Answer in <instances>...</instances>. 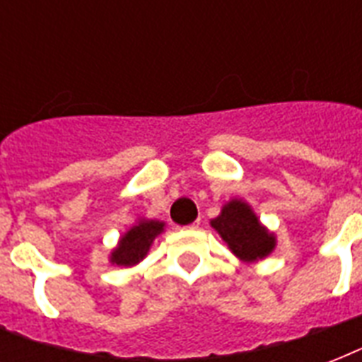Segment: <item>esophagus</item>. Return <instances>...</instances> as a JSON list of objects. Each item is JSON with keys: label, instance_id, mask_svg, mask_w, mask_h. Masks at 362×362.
<instances>
[{"label": "esophagus", "instance_id": "esophagus-1", "mask_svg": "<svg viewBox=\"0 0 362 362\" xmlns=\"http://www.w3.org/2000/svg\"><path fill=\"white\" fill-rule=\"evenodd\" d=\"M199 226H201V220H197V221H193L192 226H187V227H186V229H187V231H197V229H199Z\"/></svg>", "mask_w": 362, "mask_h": 362}]
</instances>
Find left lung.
I'll use <instances>...</instances> for the list:
<instances>
[{
    "instance_id": "8db88e82",
    "label": "left lung",
    "mask_w": 362,
    "mask_h": 362,
    "mask_svg": "<svg viewBox=\"0 0 362 362\" xmlns=\"http://www.w3.org/2000/svg\"><path fill=\"white\" fill-rule=\"evenodd\" d=\"M210 226L244 263H257L274 252L276 235L259 221L252 206L242 199H231L223 204Z\"/></svg>"
}]
</instances>
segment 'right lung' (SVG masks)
<instances>
[{"instance_id":"add662e5","label":"right lung","mask_w":362,"mask_h":362,"mask_svg":"<svg viewBox=\"0 0 362 362\" xmlns=\"http://www.w3.org/2000/svg\"><path fill=\"white\" fill-rule=\"evenodd\" d=\"M163 231L165 221L139 218L135 226L129 227L122 235L116 247L110 252L109 261L112 264H118V267H135L146 257L153 240Z\"/></svg>"}]
</instances>
